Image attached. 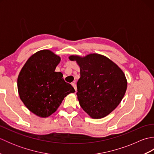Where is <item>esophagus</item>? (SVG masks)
<instances>
[{"mask_svg":"<svg viewBox=\"0 0 154 154\" xmlns=\"http://www.w3.org/2000/svg\"><path fill=\"white\" fill-rule=\"evenodd\" d=\"M71 85H72V86H73V87H74V89H75V91H77V85H76V84H75V83H72Z\"/></svg>","mask_w":154,"mask_h":154,"instance_id":"esophagus-1","label":"esophagus"}]
</instances>
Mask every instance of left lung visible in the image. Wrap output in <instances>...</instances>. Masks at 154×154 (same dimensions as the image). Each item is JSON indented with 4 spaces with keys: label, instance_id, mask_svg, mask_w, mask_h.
<instances>
[{
    "label": "left lung",
    "instance_id": "obj_1",
    "mask_svg": "<svg viewBox=\"0 0 154 154\" xmlns=\"http://www.w3.org/2000/svg\"><path fill=\"white\" fill-rule=\"evenodd\" d=\"M69 59L76 61L80 67L77 95L81 107L94 119L109 115L125 94L127 80L124 72L110 59L98 54L71 55Z\"/></svg>",
    "mask_w": 154,
    "mask_h": 154
}]
</instances>
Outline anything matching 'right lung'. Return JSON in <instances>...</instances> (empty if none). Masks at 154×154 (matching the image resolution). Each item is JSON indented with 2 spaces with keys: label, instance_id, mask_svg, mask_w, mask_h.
I'll use <instances>...</instances> for the list:
<instances>
[{
  "label": "right lung",
  "instance_id": "right-lung-1",
  "mask_svg": "<svg viewBox=\"0 0 154 154\" xmlns=\"http://www.w3.org/2000/svg\"><path fill=\"white\" fill-rule=\"evenodd\" d=\"M61 57L48 50L33 54L20 72L17 86L20 98L28 109L38 116L46 118L57 110L67 94L75 93L55 68Z\"/></svg>",
  "mask_w": 154,
  "mask_h": 154
}]
</instances>
